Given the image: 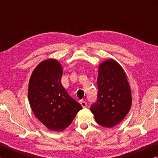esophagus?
<instances>
[{"instance_id":"34e87169","label":"esophagus","mask_w":158,"mask_h":158,"mask_svg":"<svg viewBox=\"0 0 158 158\" xmlns=\"http://www.w3.org/2000/svg\"><path fill=\"white\" fill-rule=\"evenodd\" d=\"M80 104H81V105L83 106V107L84 108H85V107H86V106H87V103L85 102V101H84V100H81V101H80Z\"/></svg>"}]
</instances>
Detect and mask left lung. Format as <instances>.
I'll list each match as a JSON object with an SVG mask.
<instances>
[{
  "label": "left lung",
  "instance_id": "obj_1",
  "mask_svg": "<svg viewBox=\"0 0 158 158\" xmlns=\"http://www.w3.org/2000/svg\"><path fill=\"white\" fill-rule=\"evenodd\" d=\"M98 72V98L90 111L98 124L112 127L120 123L130 111V87L124 70L113 59L100 64Z\"/></svg>",
  "mask_w": 158,
  "mask_h": 158
}]
</instances>
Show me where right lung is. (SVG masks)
Returning a JSON list of instances; mask_svg holds the SVG:
<instances>
[{"instance_id": "1", "label": "right lung", "mask_w": 158, "mask_h": 158, "mask_svg": "<svg viewBox=\"0 0 158 158\" xmlns=\"http://www.w3.org/2000/svg\"><path fill=\"white\" fill-rule=\"evenodd\" d=\"M63 69L55 59H48L34 69L28 85V100L37 119L48 129L60 132L73 121L81 105L61 84Z\"/></svg>"}]
</instances>
